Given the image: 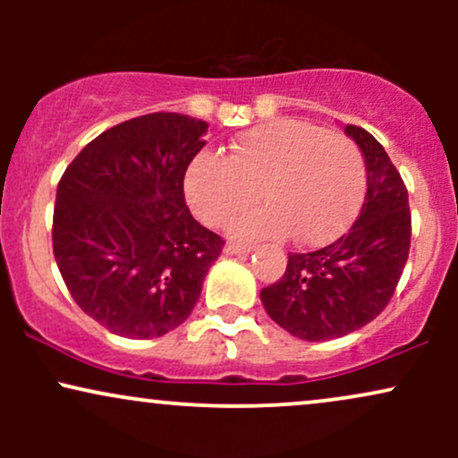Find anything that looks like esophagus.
<instances>
[{"label":"esophagus","mask_w":458,"mask_h":458,"mask_svg":"<svg viewBox=\"0 0 458 458\" xmlns=\"http://www.w3.org/2000/svg\"><path fill=\"white\" fill-rule=\"evenodd\" d=\"M251 251H254V247H251V245H234V243H230V245L224 247V254L225 256H245V254H251Z\"/></svg>","instance_id":"esophagus-1"}]
</instances>
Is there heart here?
<instances>
[{"label":"heart","mask_w":458,"mask_h":458,"mask_svg":"<svg viewBox=\"0 0 458 458\" xmlns=\"http://www.w3.org/2000/svg\"><path fill=\"white\" fill-rule=\"evenodd\" d=\"M259 198L265 207L230 228L236 241L286 239L327 245L349 228L366 191V165L353 140L303 120L277 118L245 131L228 159L198 152L185 196L199 222L225 225Z\"/></svg>","instance_id":"1"}]
</instances>
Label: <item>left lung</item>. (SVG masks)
I'll return each instance as SVG.
<instances>
[{
  "label": "left lung",
  "mask_w": 458,
  "mask_h": 458,
  "mask_svg": "<svg viewBox=\"0 0 458 458\" xmlns=\"http://www.w3.org/2000/svg\"><path fill=\"white\" fill-rule=\"evenodd\" d=\"M366 163V198L355 224L338 241L288 256L282 280L262 288L271 320L308 343L343 338L387 306L411 241L409 196L401 174L370 133L346 124Z\"/></svg>",
  "instance_id": "left-lung-1"
}]
</instances>
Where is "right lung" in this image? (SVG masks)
Here are the masks:
<instances>
[{"label":"right lung","mask_w":458,"mask_h":458,"mask_svg":"<svg viewBox=\"0 0 458 458\" xmlns=\"http://www.w3.org/2000/svg\"><path fill=\"white\" fill-rule=\"evenodd\" d=\"M208 124L148 114L92 140L55 193L54 256L77 306L115 335L150 340L191 314L222 239L193 219L182 181Z\"/></svg>","instance_id":"add662e5"}]
</instances>
